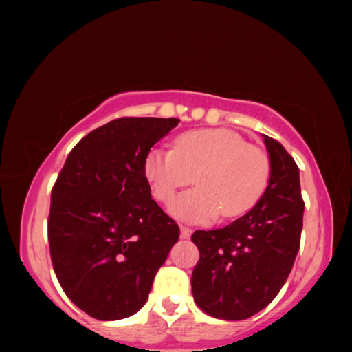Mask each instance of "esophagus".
I'll use <instances>...</instances> for the list:
<instances>
[{
  "label": "esophagus",
  "instance_id": "esophagus-1",
  "mask_svg": "<svg viewBox=\"0 0 352 352\" xmlns=\"http://www.w3.org/2000/svg\"><path fill=\"white\" fill-rule=\"evenodd\" d=\"M180 231H182V237L183 239H189L190 234H192V230L188 228V226H180Z\"/></svg>",
  "mask_w": 352,
  "mask_h": 352
}]
</instances>
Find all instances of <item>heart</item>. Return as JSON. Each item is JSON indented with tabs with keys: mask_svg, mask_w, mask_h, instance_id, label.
I'll list each match as a JSON object with an SVG mask.
<instances>
[{
	"mask_svg": "<svg viewBox=\"0 0 352 352\" xmlns=\"http://www.w3.org/2000/svg\"><path fill=\"white\" fill-rule=\"evenodd\" d=\"M144 174L153 195L169 204L177 190L195 186L170 204L172 216L192 223L234 219L252 210L270 177L269 157L226 129L192 130L178 136L172 151L147 153Z\"/></svg>",
	"mask_w": 352,
	"mask_h": 352,
	"instance_id": "b5f03b06",
	"label": "heart"
}]
</instances>
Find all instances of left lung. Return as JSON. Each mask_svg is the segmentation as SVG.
Returning a JSON list of instances; mask_svg holds the SVG:
<instances>
[{"mask_svg":"<svg viewBox=\"0 0 352 352\" xmlns=\"http://www.w3.org/2000/svg\"><path fill=\"white\" fill-rule=\"evenodd\" d=\"M262 136L270 178L258 204L233 223L190 237L200 252L190 278L194 301L214 318L245 320L269 306L300 250V169L281 142Z\"/></svg>","mask_w":352,"mask_h":352,"instance_id":"1","label":"left lung"}]
</instances>
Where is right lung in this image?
<instances>
[{"mask_svg":"<svg viewBox=\"0 0 352 352\" xmlns=\"http://www.w3.org/2000/svg\"><path fill=\"white\" fill-rule=\"evenodd\" d=\"M175 118H119L77 142L51 194L56 276L90 317L127 318L146 305L180 228L151 195L147 153Z\"/></svg>","mask_w":352,"mask_h":352,"instance_id":"obj_1","label":"right lung"}]
</instances>
